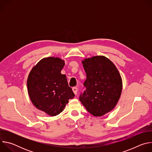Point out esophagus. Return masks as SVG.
Wrapping results in <instances>:
<instances>
[{
	"instance_id": "34e87169",
	"label": "esophagus",
	"mask_w": 152,
	"mask_h": 152,
	"mask_svg": "<svg viewBox=\"0 0 152 152\" xmlns=\"http://www.w3.org/2000/svg\"><path fill=\"white\" fill-rule=\"evenodd\" d=\"M72 90H73L74 94L76 95L77 94V88L76 87H73Z\"/></svg>"
}]
</instances>
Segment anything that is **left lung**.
Returning <instances> with one entry per match:
<instances>
[{
	"instance_id": "obj_1",
	"label": "left lung",
	"mask_w": 152,
	"mask_h": 152,
	"mask_svg": "<svg viewBox=\"0 0 152 152\" xmlns=\"http://www.w3.org/2000/svg\"><path fill=\"white\" fill-rule=\"evenodd\" d=\"M86 75V90L79 100L91 114L100 117L117 105L122 91L121 76L112 61L104 56H96L82 61Z\"/></svg>"
}]
</instances>
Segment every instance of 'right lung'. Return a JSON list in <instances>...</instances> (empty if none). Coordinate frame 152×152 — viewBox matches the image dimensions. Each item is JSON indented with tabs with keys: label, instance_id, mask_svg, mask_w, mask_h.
Returning a JSON list of instances; mask_svg holds the SVG:
<instances>
[{
	"label": "right lung",
	"instance_id": "obj_1",
	"mask_svg": "<svg viewBox=\"0 0 152 152\" xmlns=\"http://www.w3.org/2000/svg\"><path fill=\"white\" fill-rule=\"evenodd\" d=\"M64 65V60L59 58H43L32 68L27 80L32 103L50 116L60 114L69 100L75 97L66 76L61 73Z\"/></svg>",
	"mask_w": 152,
	"mask_h": 152
}]
</instances>
